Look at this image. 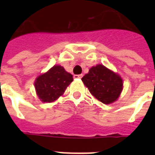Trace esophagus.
Returning <instances> with one entry per match:
<instances>
[{"instance_id": "obj_1", "label": "esophagus", "mask_w": 155, "mask_h": 155, "mask_svg": "<svg viewBox=\"0 0 155 155\" xmlns=\"http://www.w3.org/2000/svg\"><path fill=\"white\" fill-rule=\"evenodd\" d=\"M83 77V75H74V79H81Z\"/></svg>"}]
</instances>
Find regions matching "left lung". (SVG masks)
<instances>
[{
    "label": "left lung",
    "instance_id": "8db88e82",
    "mask_svg": "<svg viewBox=\"0 0 155 155\" xmlns=\"http://www.w3.org/2000/svg\"><path fill=\"white\" fill-rule=\"evenodd\" d=\"M82 81L93 97L102 103L108 104L116 101L123 88L120 75L101 64L90 68Z\"/></svg>",
    "mask_w": 155,
    "mask_h": 155
}]
</instances>
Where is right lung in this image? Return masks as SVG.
Segmentation results:
<instances>
[{
  "instance_id": "add662e5",
  "label": "right lung",
  "mask_w": 155,
  "mask_h": 155,
  "mask_svg": "<svg viewBox=\"0 0 155 155\" xmlns=\"http://www.w3.org/2000/svg\"><path fill=\"white\" fill-rule=\"evenodd\" d=\"M72 81L71 74L66 71L62 66L55 65L36 79L35 90L42 102L51 103L62 96Z\"/></svg>"
}]
</instances>
